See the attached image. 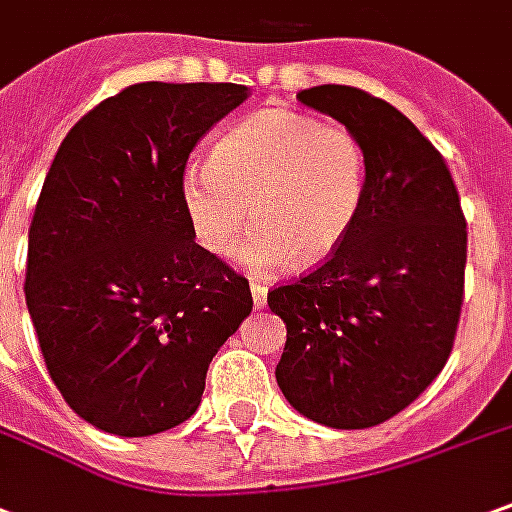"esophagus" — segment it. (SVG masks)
Returning a JSON list of instances; mask_svg holds the SVG:
<instances>
[{
  "instance_id": "esophagus-1",
  "label": "esophagus",
  "mask_w": 512,
  "mask_h": 512,
  "mask_svg": "<svg viewBox=\"0 0 512 512\" xmlns=\"http://www.w3.org/2000/svg\"><path fill=\"white\" fill-rule=\"evenodd\" d=\"M266 294H269V285L252 280V297H255L257 308H263V305H266Z\"/></svg>"
}]
</instances>
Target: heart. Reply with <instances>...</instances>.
Masks as SVG:
<instances>
[{"label": "heart", "instance_id": "heart-1", "mask_svg": "<svg viewBox=\"0 0 512 512\" xmlns=\"http://www.w3.org/2000/svg\"><path fill=\"white\" fill-rule=\"evenodd\" d=\"M370 179L367 145L350 125L294 109H260L215 142L207 165L187 168L182 204L198 243L252 266L328 260L356 227Z\"/></svg>", "mask_w": 512, "mask_h": 512}]
</instances>
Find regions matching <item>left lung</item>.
<instances>
[{
    "instance_id": "obj_1",
    "label": "left lung",
    "mask_w": 512,
    "mask_h": 512,
    "mask_svg": "<svg viewBox=\"0 0 512 512\" xmlns=\"http://www.w3.org/2000/svg\"><path fill=\"white\" fill-rule=\"evenodd\" d=\"M300 100L364 139L370 179L342 246L269 291L288 330L277 384L316 423L370 429L446 367L465 300L468 224L443 154L387 100L336 83Z\"/></svg>"
}]
</instances>
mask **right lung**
<instances>
[{"label": "right lung", "mask_w": 512, "mask_h": 512, "mask_svg": "<svg viewBox=\"0 0 512 512\" xmlns=\"http://www.w3.org/2000/svg\"><path fill=\"white\" fill-rule=\"evenodd\" d=\"M238 83H134L86 111L36 201L24 300L52 384L97 429L148 437L201 403L249 280L196 243L182 179Z\"/></svg>", "instance_id": "add662e5"}]
</instances>
